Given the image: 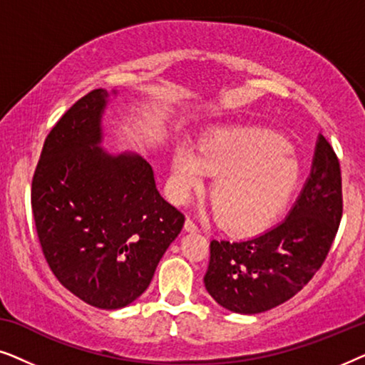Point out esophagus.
I'll list each match as a JSON object with an SVG mask.
<instances>
[{"instance_id":"34e87169","label":"esophagus","mask_w":365,"mask_h":365,"mask_svg":"<svg viewBox=\"0 0 365 365\" xmlns=\"http://www.w3.org/2000/svg\"><path fill=\"white\" fill-rule=\"evenodd\" d=\"M184 229H186L187 232H197V231H199L197 224L194 222L191 217H187V219H186V224H184Z\"/></svg>"}]
</instances>
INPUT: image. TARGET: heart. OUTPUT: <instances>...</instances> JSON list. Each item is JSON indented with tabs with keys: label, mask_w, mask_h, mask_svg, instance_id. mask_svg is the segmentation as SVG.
Returning a JSON list of instances; mask_svg holds the SVG:
<instances>
[{
	"label": "heart",
	"mask_w": 365,
	"mask_h": 365,
	"mask_svg": "<svg viewBox=\"0 0 365 365\" xmlns=\"http://www.w3.org/2000/svg\"><path fill=\"white\" fill-rule=\"evenodd\" d=\"M299 161L276 134L257 128H219L196 148L181 143L171 156V196L184 204L214 174L211 197L224 226L251 231L266 224L291 196Z\"/></svg>",
	"instance_id": "b5f03b06"
}]
</instances>
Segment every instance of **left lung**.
<instances>
[{"instance_id":"obj_1","label":"left lung","mask_w":365,"mask_h":365,"mask_svg":"<svg viewBox=\"0 0 365 365\" xmlns=\"http://www.w3.org/2000/svg\"><path fill=\"white\" fill-rule=\"evenodd\" d=\"M342 217L341 168L322 134L291 211L277 226L242 241L211 242L204 286L227 311L259 314L286 302L322 266Z\"/></svg>"}]
</instances>
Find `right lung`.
<instances>
[{
    "label": "right lung",
    "instance_id": "1",
    "mask_svg": "<svg viewBox=\"0 0 365 365\" xmlns=\"http://www.w3.org/2000/svg\"><path fill=\"white\" fill-rule=\"evenodd\" d=\"M116 94L94 89L64 113L44 141L31 187L34 224L53 274L81 301L106 311L146 291L184 224L139 154L103 148V114Z\"/></svg>",
    "mask_w": 365,
    "mask_h": 365
}]
</instances>
